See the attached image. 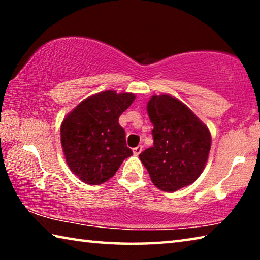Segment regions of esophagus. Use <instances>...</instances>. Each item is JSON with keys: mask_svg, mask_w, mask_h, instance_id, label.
I'll return each instance as SVG.
<instances>
[{"mask_svg": "<svg viewBox=\"0 0 260 260\" xmlns=\"http://www.w3.org/2000/svg\"><path fill=\"white\" fill-rule=\"evenodd\" d=\"M141 152H142V146H138V147L133 148V153L135 156H139Z\"/></svg>", "mask_w": 260, "mask_h": 260, "instance_id": "obj_1", "label": "esophagus"}]
</instances>
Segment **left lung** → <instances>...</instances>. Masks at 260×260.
<instances>
[{"mask_svg": "<svg viewBox=\"0 0 260 260\" xmlns=\"http://www.w3.org/2000/svg\"><path fill=\"white\" fill-rule=\"evenodd\" d=\"M153 147L140 153L152 183L171 192L195 182L211 149V133L196 114L173 96L153 95L147 105Z\"/></svg>", "mask_w": 260, "mask_h": 260, "instance_id": "1", "label": "left lung"}]
</instances>
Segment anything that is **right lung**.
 I'll list each match as a JSON object with an SVG mask.
<instances>
[{
	"label": "right lung",
	"mask_w": 260,
	"mask_h": 260,
	"mask_svg": "<svg viewBox=\"0 0 260 260\" xmlns=\"http://www.w3.org/2000/svg\"><path fill=\"white\" fill-rule=\"evenodd\" d=\"M135 100L132 93L101 91L79 103L60 126V142L73 174L88 184H101L133 155L119 125L120 114Z\"/></svg>",
	"instance_id": "obj_1"
}]
</instances>
